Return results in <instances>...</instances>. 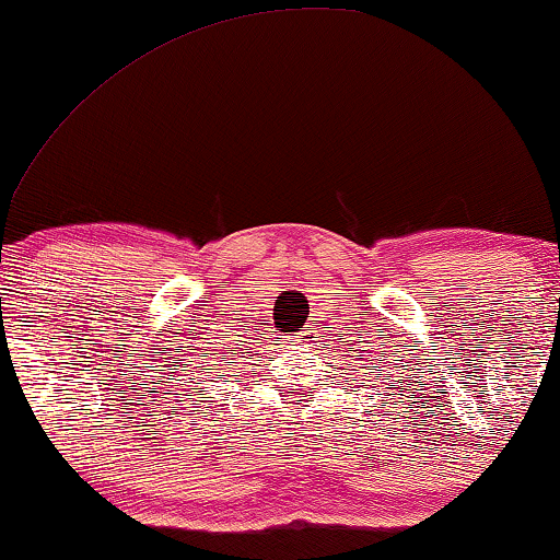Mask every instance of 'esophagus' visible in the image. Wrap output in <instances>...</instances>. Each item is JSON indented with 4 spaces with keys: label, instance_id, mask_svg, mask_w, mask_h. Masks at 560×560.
<instances>
[{
    "label": "esophagus",
    "instance_id": "1",
    "mask_svg": "<svg viewBox=\"0 0 560 560\" xmlns=\"http://www.w3.org/2000/svg\"><path fill=\"white\" fill-rule=\"evenodd\" d=\"M294 342H296V340H294Z\"/></svg>",
    "mask_w": 560,
    "mask_h": 560
}]
</instances>
